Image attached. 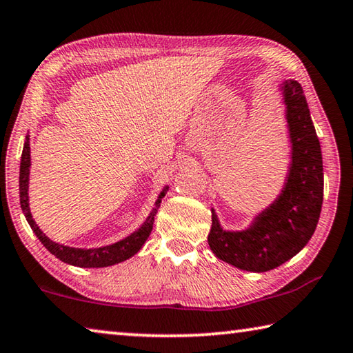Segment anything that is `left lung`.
<instances>
[{"instance_id":"obj_1","label":"left lung","mask_w":353,"mask_h":353,"mask_svg":"<svg viewBox=\"0 0 353 353\" xmlns=\"http://www.w3.org/2000/svg\"><path fill=\"white\" fill-rule=\"evenodd\" d=\"M280 93L291 143L282 191L244 230L223 229L212 208L208 246L219 260L243 271L266 272L292 259L310 241L321 214L322 152L305 94L294 79L280 83Z\"/></svg>"}]
</instances>
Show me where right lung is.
<instances>
[{"label":"right lung","instance_id":"add662e5","mask_svg":"<svg viewBox=\"0 0 353 353\" xmlns=\"http://www.w3.org/2000/svg\"><path fill=\"white\" fill-rule=\"evenodd\" d=\"M29 168H31V146H29V135H26L25 140V146H23V152H21V162H20V204H21V210L25 213L26 221L31 225V229L34 230V234L37 235L41 244L50 250V252L57 256L59 260H62L63 263H68V265L73 266H79V268H105V266H112L117 265V263H121L124 260L134 256L139 250L141 249L143 244L148 240V236L151 235L152 225H154V216L157 214V210L160 207V202L165 198L166 191H168V185H165L163 190L160 191L157 201L152 207L149 216L145 219L139 229L132 234L128 235L123 240H119L117 243L107 244V246L103 248H94V249H81V248H70V246H63V244H59L56 241H52L48 238L43 232L40 230V227L35 224V221L32 218L31 208H29V196H28V190H29Z\"/></svg>","mask_w":353,"mask_h":353}]
</instances>
